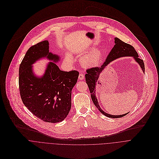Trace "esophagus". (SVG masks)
Wrapping results in <instances>:
<instances>
[{
  "label": "esophagus",
  "instance_id": "obj_1",
  "mask_svg": "<svg viewBox=\"0 0 159 159\" xmlns=\"http://www.w3.org/2000/svg\"><path fill=\"white\" fill-rule=\"evenodd\" d=\"M84 75H83V73H80V74L79 75V76H78L79 80H83V79H84Z\"/></svg>",
  "mask_w": 159,
  "mask_h": 159
}]
</instances>
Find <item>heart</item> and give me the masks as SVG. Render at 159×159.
Returning a JSON list of instances; mask_svg holds the SVG:
<instances>
[{
  "label": "heart",
  "mask_w": 159,
  "mask_h": 159,
  "mask_svg": "<svg viewBox=\"0 0 159 159\" xmlns=\"http://www.w3.org/2000/svg\"><path fill=\"white\" fill-rule=\"evenodd\" d=\"M101 59V52L98 49H94L90 52L86 54L81 58V64L84 66H93L97 65ZM66 61L71 64L73 62V59L70 55H67L65 58Z\"/></svg>",
  "instance_id": "obj_1"
}]
</instances>
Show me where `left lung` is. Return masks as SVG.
<instances>
[{"label":"left lung","mask_w":159,"mask_h":159,"mask_svg":"<svg viewBox=\"0 0 159 159\" xmlns=\"http://www.w3.org/2000/svg\"><path fill=\"white\" fill-rule=\"evenodd\" d=\"M115 46L111 50L110 52L108 55L105 62L103 64L100 66V67H93L89 69L86 70V74L85 75V79H86V83L88 84V86L89 88L90 93H91V97L92 99V101L94 105L98 109V110L104 115H105L107 117L109 118H121L126 115H127L129 113H125L123 115H110L108 113H105L104 111L102 110V109L100 108L98 102L97 100V98L96 97V94H95V88H96V85L98 83V80L100 78V75L102 73V71L105 69L106 66L109 64V63L115 60V59L124 57V56H132L133 57L136 62H137L139 65L140 66L142 71L143 73H145V65L143 61L139 57L138 53L137 52L135 48L125 43L120 39L115 38Z\"/></svg>","instance_id":"1"}]
</instances>
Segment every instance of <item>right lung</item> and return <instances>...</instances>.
<instances>
[{"label": "right lung", "mask_w": 159, "mask_h": 159, "mask_svg": "<svg viewBox=\"0 0 159 159\" xmlns=\"http://www.w3.org/2000/svg\"><path fill=\"white\" fill-rule=\"evenodd\" d=\"M43 57L55 62L48 63L39 78L34 75L31 65ZM59 60V56L49 52L48 41H43L27 50L19 66L22 101L32 113L46 122L57 123L66 118L71 107V91L79 76L75 70H60L55 63Z\"/></svg>", "instance_id": "1"}]
</instances>
